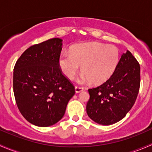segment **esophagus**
I'll return each mask as SVG.
<instances>
[{
  "label": "esophagus",
  "mask_w": 152,
  "mask_h": 152,
  "mask_svg": "<svg viewBox=\"0 0 152 152\" xmlns=\"http://www.w3.org/2000/svg\"><path fill=\"white\" fill-rule=\"evenodd\" d=\"M84 90V88L82 87H80V86H76L75 87V90H76V93H80L81 91Z\"/></svg>",
  "instance_id": "34e87169"
}]
</instances>
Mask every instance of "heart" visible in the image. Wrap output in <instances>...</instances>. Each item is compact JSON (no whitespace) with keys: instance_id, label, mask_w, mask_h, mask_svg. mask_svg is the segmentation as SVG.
Here are the masks:
<instances>
[{"instance_id":"b5f03b06","label":"heart","mask_w":152,"mask_h":152,"mask_svg":"<svg viewBox=\"0 0 152 152\" xmlns=\"http://www.w3.org/2000/svg\"><path fill=\"white\" fill-rule=\"evenodd\" d=\"M120 53L113 45L91 42L76 45L71 53H64L59 58V67L69 79H73L80 70L82 79L100 84L110 77L118 63Z\"/></svg>"}]
</instances>
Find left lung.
<instances>
[{"label":"left lung","instance_id":"1","mask_svg":"<svg viewBox=\"0 0 152 152\" xmlns=\"http://www.w3.org/2000/svg\"><path fill=\"white\" fill-rule=\"evenodd\" d=\"M140 85V64L127 50L122 54L113 75L101 85L88 90L87 115L102 125L119 121L134 105Z\"/></svg>","mask_w":152,"mask_h":152}]
</instances>
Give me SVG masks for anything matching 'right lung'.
I'll use <instances>...</instances> for the list:
<instances>
[{"instance_id":"add662e5","label":"right lung","mask_w":152,"mask_h":152,"mask_svg":"<svg viewBox=\"0 0 152 152\" xmlns=\"http://www.w3.org/2000/svg\"><path fill=\"white\" fill-rule=\"evenodd\" d=\"M62 39L29 47L14 67L13 90L18 110L29 123L49 126L62 118L75 87L59 67Z\"/></svg>"}]
</instances>
